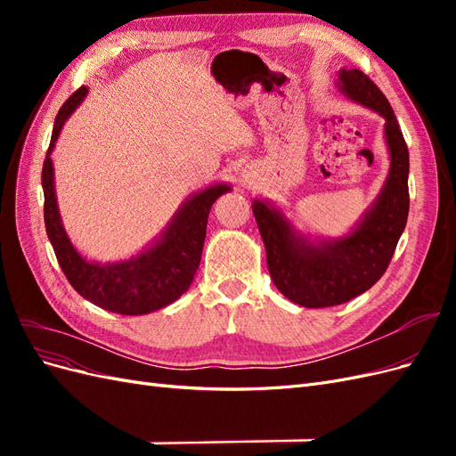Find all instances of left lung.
<instances>
[{
  "mask_svg": "<svg viewBox=\"0 0 456 456\" xmlns=\"http://www.w3.org/2000/svg\"><path fill=\"white\" fill-rule=\"evenodd\" d=\"M338 89L386 119L390 173L360 224L344 238L312 241L293 228L278 207L253 201L272 281L305 308L337 306L375 285L390 265L409 215V150L388 99L362 70L342 68Z\"/></svg>",
  "mask_w": 456,
  "mask_h": 456,
  "instance_id": "obj_1",
  "label": "left lung"
}]
</instances>
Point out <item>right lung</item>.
<instances>
[{"label":"right lung","instance_id":"add662e5","mask_svg":"<svg viewBox=\"0 0 456 456\" xmlns=\"http://www.w3.org/2000/svg\"><path fill=\"white\" fill-rule=\"evenodd\" d=\"M87 89H77L68 99L54 121L51 144L41 171L44 184V216L49 241L57 255L66 280L93 305L121 315H142L171 305L184 291L200 268L207 218L213 203L230 191L228 184H215L188 198L175 213L161 236L136 256L121 262H91L81 256L62 226L51 151L57 142L64 121L86 99Z\"/></svg>","mask_w":456,"mask_h":456}]
</instances>
